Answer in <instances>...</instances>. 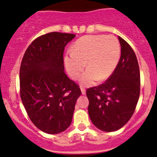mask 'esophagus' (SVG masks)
I'll return each instance as SVG.
<instances>
[{"instance_id": "1", "label": "esophagus", "mask_w": 157, "mask_h": 157, "mask_svg": "<svg viewBox=\"0 0 157 157\" xmlns=\"http://www.w3.org/2000/svg\"><path fill=\"white\" fill-rule=\"evenodd\" d=\"M80 88H81V90H82V94H85L86 90H85V87H81Z\"/></svg>"}]
</instances>
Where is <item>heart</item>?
I'll return each instance as SVG.
<instances>
[{
	"label": "heart",
	"mask_w": 157,
	"mask_h": 157,
	"mask_svg": "<svg viewBox=\"0 0 157 157\" xmlns=\"http://www.w3.org/2000/svg\"><path fill=\"white\" fill-rule=\"evenodd\" d=\"M119 40L114 36L87 35L75 42L71 51L64 56V64L69 75L78 79L87 63V71L82 75L81 84L94 85L107 80L115 70L121 58Z\"/></svg>",
	"instance_id": "obj_1"
}]
</instances>
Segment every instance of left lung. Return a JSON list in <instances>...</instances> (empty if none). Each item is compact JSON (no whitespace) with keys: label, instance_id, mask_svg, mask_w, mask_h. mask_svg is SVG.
<instances>
[{"label":"left lung","instance_id":"obj_1","mask_svg":"<svg viewBox=\"0 0 157 157\" xmlns=\"http://www.w3.org/2000/svg\"><path fill=\"white\" fill-rule=\"evenodd\" d=\"M121 55L115 70L103 84L86 91L88 114L99 129L113 132L123 127L136 110L140 95V71L132 47L121 36Z\"/></svg>","mask_w":157,"mask_h":157}]
</instances>
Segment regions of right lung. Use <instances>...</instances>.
<instances>
[{"label": "right lung", "mask_w": 157, "mask_h": 157, "mask_svg": "<svg viewBox=\"0 0 157 157\" xmlns=\"http://www.w3.org/2000/svg\"><path fill=\"white\" fill-rule=\"evenodd\" d=\"M75 36L51 32L35 39L25 51L19 72L20 96L33 124L48 134L66 130L72 122L78 84L64 72L63 51Z\"/></svg>", "instance_id": "right-lung-1"}]
</instances>
